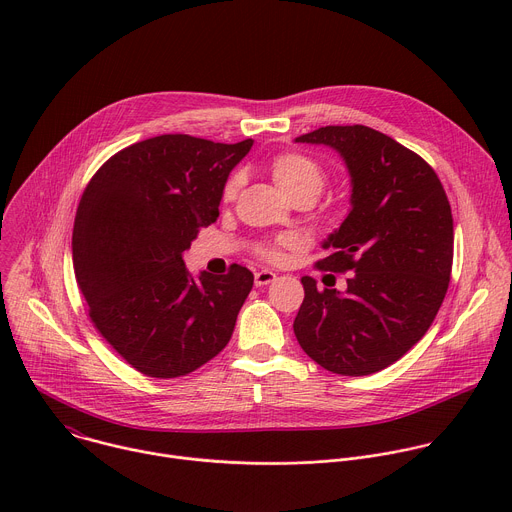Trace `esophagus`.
<instances>
[{"mask_svg":"<svg viewBox=\"0 0 512 512\" xmlns=\"http://www.w3.org/2000/svg\"><path fill=\"white\" fill-rule=\"evenodd\" d=\"M275 279H277V275H275L273 271H269V269H263V271H257V273H255V285H257V287L269 285V283L275 281Z\"/></svg>","mask_w":512,"mask_h":512,"instance_id":"obj_1","label":"esophagus"}]
</instances>
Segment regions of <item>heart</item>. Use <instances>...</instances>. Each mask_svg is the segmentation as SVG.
I'll use <instances>...</instances> for the list:
<instances>
[{"mask_svg":"<svg viewBox=\"0 0 512 512\" xmlns=\"http://www.w3.org/2000/svg\"><path fill=\"white\" fill-rule=\"evenodd\" d=\"M269 172H271V178L275 180V184L291 200H298V198H314L316 200L326 184V174H324L322 166L316 160H312L304 154H296V152H285V154L271 158ZM241 186H243V174L237 172L227 180V184L223 188V200L225 202L235 200ZM289 247H294V239L279 237L275 241L259 245L257 255L267 261H279L283 257V251Z\"/></svg>","mask_w":512,"mask_h":512,"instance_id":"1","label":"heart"}]
</instances>
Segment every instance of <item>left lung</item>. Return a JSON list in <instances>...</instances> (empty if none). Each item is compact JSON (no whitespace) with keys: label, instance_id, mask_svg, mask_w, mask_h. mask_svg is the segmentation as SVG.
<instances>
[{"label":"left lung","instance_id":"8db88e82","mask_svg":"<svg viewBox=\"0 0 512 512\" xmlns=\"http://www.w3.org/2000/svg\"><path fill=\"white\" fill-rule=\"evenodd\" d=\"M298 143L334 148L352 180V208L316 265L346 273V289L302 277L294 332L320 367L344 377L373 375L429 330L452 275L454 218L433 168L367 125H326Z\"/></svg>","mask_w":512,"mask_h":512}]
</instances>
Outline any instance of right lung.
<instances>
[{"mask_svg": "<svg viewBox=\"0 0 512 512\" xmlns=\"http://www.w3.org/2000/svg\"><path fill=\"white\" fill-rule=\"evenodd\" d=\"M253 139L214 143L170 133L111 156L87 184L72 229V265L99 334L135 371L184 377L221 352L253 273L194 279L182 253L218 218L231 170Z\"/></svg>", "mask_w": 512, "mask_h": 512, "instance_id": "right-lung-1", "label": "right lung"}]
</instances>
